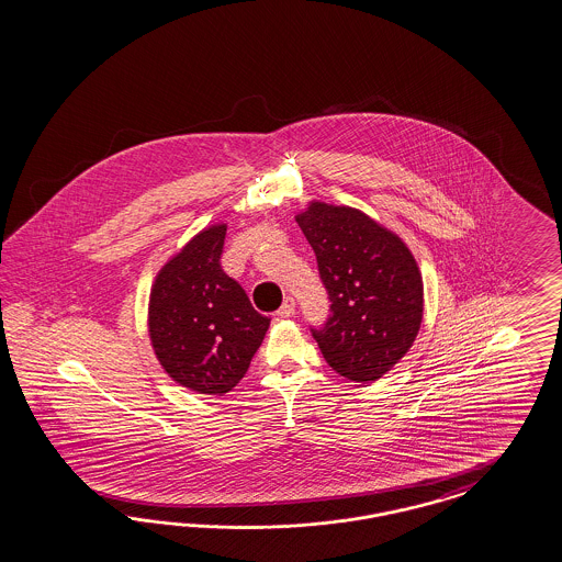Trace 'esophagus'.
Segmentation results:
<instances>
[{
	"mask_svg": "<svg viewBox=\"0 0 562 562\" xmlns=\"http://www.w3.org/2000/svg\"><path fill=\"white\" fill-rule=\"evenodd\" d=\"M292 315H294V299L286 296V299H284V305L278 308V317H280V319H289Z\"/></svg>",
	"mask_w": 562,
	"mask_h": 562,
	"instance_id": "esophagus-1",
	"label": "esophagus"
}]
</instances>
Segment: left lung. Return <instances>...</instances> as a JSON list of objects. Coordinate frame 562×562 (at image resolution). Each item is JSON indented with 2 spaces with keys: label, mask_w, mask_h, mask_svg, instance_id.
Listing matches in <instances>:
<instances>
[{
  "label": "left lung",
  "mask_w": 562,
  "mask_h": 562,
  "mask_svg": "<svg viewBox=\"0 0 562 562\" xmlns=\"http://www.w3.org/2000/svg\"><path fill=\"white\" fill-rule=\"evenodd\" d=\"M296 222L317 257L331 315L311 329L336 373L371 383L392 371L416 340L423 273L408 245L350 205L308 202Z\"/></svg>",
  "instance_id": "left-lung-1"
}]
</instances>
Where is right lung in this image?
<instances>
[{
  "mask_svg": "<svg viewBox=\"0 0 562 562\" xmlns=\"http://www.w3.org/2000/svg\"><path fill=\"white\" fill-rule=\"evenodd\" d=\"M226 224H210L158 270L148 336L165 373L189 392L224 395L245 376L270 327L222 272Z\"/></svg>",
  "mask_w": 562,
  "mask_h": 562,
  "instance_id": "add662e5",
  "label": "right lung"
}]
</instances>
